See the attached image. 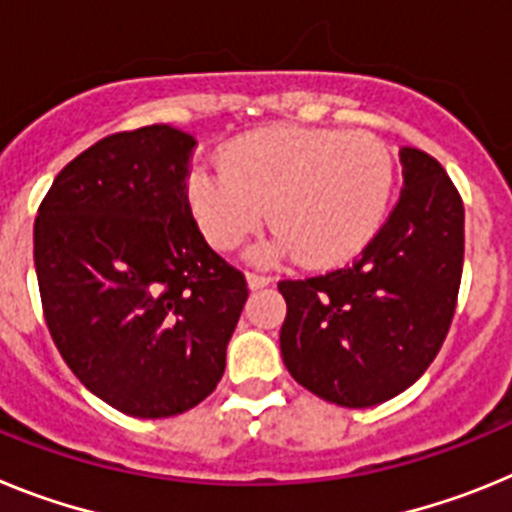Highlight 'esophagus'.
<instances>
[{"instance_id":"obj_1","label":"esophagus","mask_w":512,"mask_h":512,"mask_svg":"<svg viewBox=\"0 0 512 512\" xmlns=\"http://www.w3.org/2000/svg\"><path fill=\"white\" fill-rule=\"evenodd\" d=\"M246 282H248V289H264V287H269L274 279L264 277V274H248Z\"/></svg>"}]
</instances>
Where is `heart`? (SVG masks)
Returning <instances> with one entry per match:
<instances>
[{
  "label": "heart",
  "mask_w": 512,
  "mask_h": 512,
  "mask_svg": "<svg viewBox=\"0 0 512 512\" xmlns=\"http://www.w3.org/2000/svg\"><path fill=\"white\" fill-rule=\"evenodd\" d=\"M220 169H194L187 197L217 251L241 246L269 210L277 235L259 259L300 256L312 269L346 264L366 248L390 210L395 161L372 133L261 128L235 138Z\"/></svg>",
  "instance_id": "b5f03b06"
}]
</instances>
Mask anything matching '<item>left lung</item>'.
I'll return each mask as SVG.
<instances>
[{"label": "left lung", "instance_id": "1", "mask_svg": "<svg viewBox=\"0 0 512 512\" xmlns=\"http://www.w3.org/2000/svg\"><path fill=\"white\" fill-rule=\"evenodd\" d=\"M400 164V200L354 264L279 282L284 366L341 408H372L408 390L454 318L464 205L433 156L405 146Z\"/></svg>", "mask_w": 512, "mask_h": 512}]
</instances>
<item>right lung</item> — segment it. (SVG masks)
Here are the masks:
<instances>
[{
    "mask_svg": "<svg viewBox=\"0 0 512 512\" xmlns=\"http://www.w3.org/2000/svg\"><path fill=\"white\" fill-rule=\"evenodd\" d=\"M194 146L171 125L110 135L53 179L35 217L53 343L92 395L133 418L187 413L215 390L248 300L192 220Z\"/></svg>",
    "mask_w": 512,
    "mask_h": 512,
    "instance_id": "right-lung-1",
    "label": "right lung"
}]
</instances>
